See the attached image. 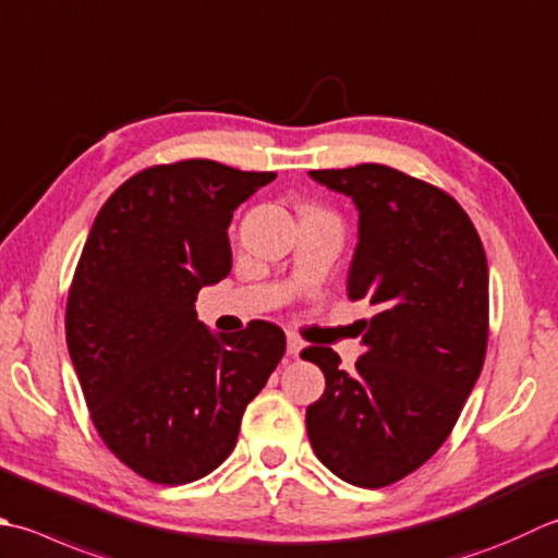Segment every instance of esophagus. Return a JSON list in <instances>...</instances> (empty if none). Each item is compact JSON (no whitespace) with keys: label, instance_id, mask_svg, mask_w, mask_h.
Wrapping results in <instances>:
<instances>
[{"label":"esophagus","instance_id":"1","mask_svg":"<svg viewBox=\"0 0 558 558\" xmlns=\"http://www.w3.org/2000/svg\"><path fill=\"white\" fill-rule=\"evenodd\" d=\"M302 348H304V343L300 341V338L294 336V333H288V355L290 357H298Z\"/></svg>","mask_w":558,"mask_h":558}]
</instances>
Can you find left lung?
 Here are the masks:
<instances>
[{
  "label": "left lung",
  "instance_id": "left-lung-1",
  "mask_svg": "<svg viewBox=\"0 0 558 558\" xmlns=\"http://www.w3.org/2000/svg\"><path fill=\"white\" fill-rule=\"evenodd\" d=\"M351 195L360 242L348 298L379 312L365 353L345 373L331 348L310 345L326 389L307 409L310 442L343 482L381 488L416 472L452 433L484 367L488 266L484 244L450 193L385 163L310 171Z\"/></svg>",
  "mask_w": 558,
  "mask_h": 558
}]
</instances>
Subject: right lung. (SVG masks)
<instances>
[{
    "instance_id": "obj_1",
    "label": "right lung",
    "mask_w": 558,
    "mask_h": 558,
    "mask_svg": "<svg viewBox=\"0 0 558 558\" xmlns=\"http://www.w3.org/2000/svg\"><path fill=\"white\" fill-rule=\"evenodd\" d=\"M272 179L213 159L157 163L116 189L86 236L64 312L70 357L101 440L151 484L220 466L286 353L276 324L215 336L195 314L201 288L232 268V213Z\"/></svg>"
}]
</instances>
